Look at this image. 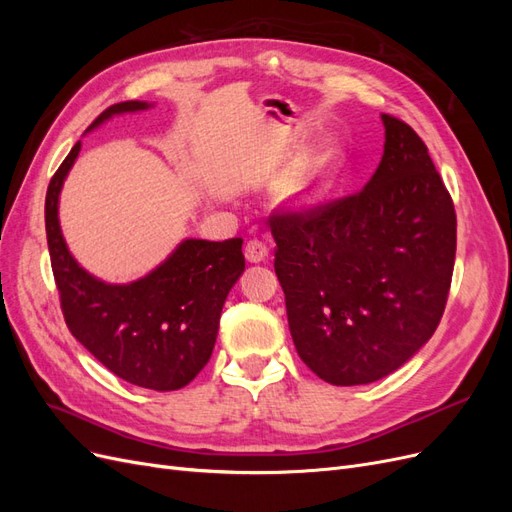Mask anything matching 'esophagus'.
<instances>
[{
  "label": "esophagus",
  "mask_w": 512,
  "mask_h": 512,
  "mask_svg": "<svg viewBox=\"0 0 512 512\" xmlns=\"http://www.w3.org/2000/svg\"><path fill=\"white\" fill-rule=\"evenodd\" d=\"M269 256V245L262 239H250L245 243V258L250 262H262Z\"/></svg>",
  "instance_id": "esophagus-1"
}]
</instances>
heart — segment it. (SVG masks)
Listing matches in <instances>:
<instances>
[{
  "label": "heart",
  "mask_w": 512,
  "mask_h": 512,
  "mask_svg": "<svg viewBox=\"0 0 512 512\" xmlns=\"http://www.w3.org/2000/svg\"><path fill=\"white\" fill-rule=\"evenodd\" d=\"M339 153L333 147H324L312 153L299 168H294L282 185V196L292 205H305L324 190L337 168Z\"/></svg>",
  "instance_id": "1"
}]
</instances>
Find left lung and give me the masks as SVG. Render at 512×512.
<instances>
[{"mask_svg":"<svg viewBox=\"0 0 512 512\" xmlns=\"http://www.w3.org/2000/svg\"><path fill=\"white\" fill-rule=\"evenodd\" d=\"M382 121L384 156L363 190L269 218L294 348L335 386L404 365L436 333L453 280V198L423 138Z\"/></svg>","mask_w":512,"mask_h":512,"instance_id":"obj_1","label":"left lung"}]
</instances>
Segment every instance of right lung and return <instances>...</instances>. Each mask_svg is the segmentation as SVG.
I'll use <instances>...</instances> for the list:
<instances>
[{
    "mask_svg": "<svg viewBox=\"0 0 512 512\" xmlns=\"http://www.w3.org/2000/svg\"><path fill=\"white\" fill-rule=\"evenodd\" d=\"M147 102H119L91 128L115 113L143 111ZM81 143L55 170L44 200L46 241L70 333L115 376L151 391H177L207 365L218 337L228 292L245 269L243 239L183 241L162 267L128 286H111L76 265L57 220L61 183Z\"/></svg>",
    "mask_w": 512,
    "mask_h": 512,
    "instance_id": "1",
    "label": "right lung"
}]
</instances>
